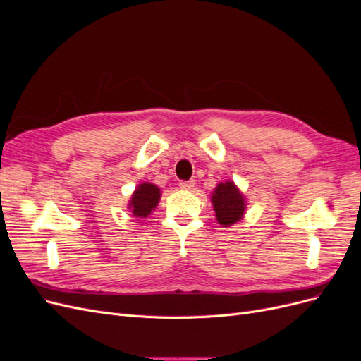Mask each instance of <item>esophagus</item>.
Masks as SVG:
<instances>
[{
	"label": "esophagus",
	"instance_id": "1",
	"mask_svg": "<svg viewBox=\"0 0 361 361\" xmlns=\"http://www.w3.org/2000/svg\"><path fill=\"white\" fill-rule=\"evenodd\" d=\"M195 182L191 179V180H180L179 182V188L180 190H192L194 188Z\"/></svg>",
	"mask_w": 361,
	"mask_h": 361
}]
</instances>
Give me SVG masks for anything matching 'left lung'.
Instances as JSON below:
<instances>
[{
	"label": "left lung",
	"mask_w": 361,
	"mask_h": 361,
	"mask_svg": "<svg viewBox=\"0 0 361 361\" xmlns=\"http://www.w3.org/2000/svg\"><path fill=\"white\" fill-rule=\"evenodd\" d=\"M214 211L216 215V221L227 227L239 221L245 211V202L243 194L235 187L232 180L218 183L212 194Z\"/></svg>",
	"instance_id": "8db88e82"
}]
</instances>
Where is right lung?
<instances>
[{"label": "right lung", "instance_id": "right-lung-1", "mask_svg": "<svg viewBox=\"0 0 361 361\" xmlns=\"http://www.w3.org/2000/svg\"><path fill=\"white\" fill-rule=\"evenodd\" d=\"M159 197L161 194H159V188H157V185L141 183L133 194V199H130V203H129V209L133 211L135 216L145 218L155 209V206L159 202Z\"/></svg>", "mask_w": 361, "mask_h": 361}]
</instances>
